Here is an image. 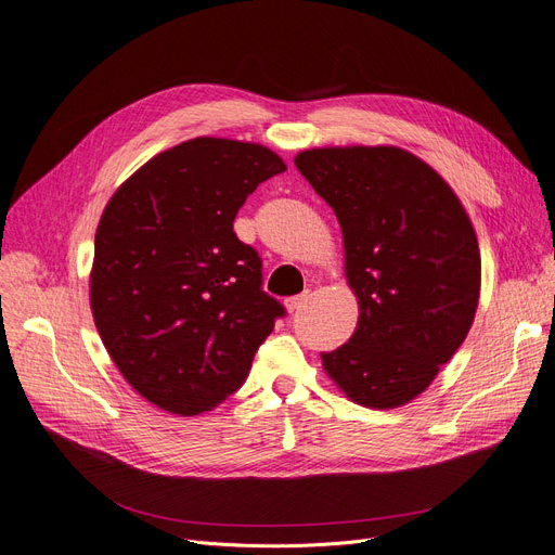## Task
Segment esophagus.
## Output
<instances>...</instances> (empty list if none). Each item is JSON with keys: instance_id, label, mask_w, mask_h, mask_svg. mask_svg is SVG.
I'll return each instance as SVG.
<instances>
[{"instance_id": "1", "label": "esophagus", "mask_w": 555, "mask_h": 555, "mask_svg": "<svg viewBox=\"0 0 555 555\" xmlns=\"http://www.w3.org/2000/svg\"><path fill=\"white\" fill-rule=\"evenodd\" d=\"M309 300H312V294L305 292V294H300V296L289 298L284 305H286V309H289V312H300V309H305V307L309 305Z\"/></svg>"}]
</instances>
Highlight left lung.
Masks as SVG:
<instances>
[{
  "instance_id": "obj_1",
  "label": "left lung",
  "mask_w": 555,
  "mask_h": 555,
  "mask_svg": "<svg viewBox=\"0 0 555 555\" xmlns=\"http://www.w3.org/2000/svg\"><path fill=\"white\" fill-rule=\"evenodd\" d=\"M294 162L335 209L360 302L352 337L321 352L323 369L354 403L405 405L474 323L480 250L472 220L453 189L401 147H314Z\"/></svg>"
}]
</instances>
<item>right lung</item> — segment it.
<instances>
[{"mask_svg":"<svg viewBox=\"0 0 555 555\" xmlns=\"http://www.w3.org/2000/svg\"><path fill=\"white\" fill-rule=\"evenodd\" d=\"M286 166L257 143L201 137L141 166L95 232L91 309L122 378L193 416L236 391L284 307L234 234L246 197Z\"/></svg>","mask_w":555,"mask_h":555,"instance_id":"add662e5","label":"right lung"}]
</instances>
